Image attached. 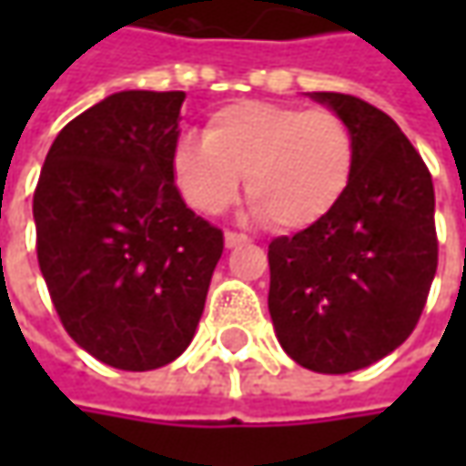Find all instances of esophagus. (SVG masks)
I'll return each instance as SVG.
<instances>
[{
	"instance_id": "34e87169",
	"label": "esophagus",
	"mask_w": 466,
	"mask_h": 466,
	"mask_svg": "<svg viewBox=\"0 0 466 466\" xmlns=\"http://www.w3.org/2000/svg\"><path fill=\"white\" fill-rule=\"evenodd\" d=\"M248 241L246 233H236V230H225V246L233 248V246H241V243Z\"/></svg>"
}]
</instances>
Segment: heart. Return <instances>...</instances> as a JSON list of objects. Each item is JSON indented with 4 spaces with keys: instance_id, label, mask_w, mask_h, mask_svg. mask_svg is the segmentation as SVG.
<instances>
[{
    "instance_id": "b5f03b06",
    "label": "heart",
    "mask_w": 466,
    "mask_h": 466,
    "mask_svg": "<svg viewBox=\"0 0 466 466\" xmlns=\"http://www.w3.org/2000/svg\"><path fill=\"white\" fill-rule=\"evenodd\" d=\"M170 173L184 202L205 215L233 205L246 176L257 215L282 230H303L348 194L355 137L329 108L238 100L207 118L202 139H178Z\"/></svg>"
}]
</instances>
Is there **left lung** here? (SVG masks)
Here are the masks:
<instances>
[{
	"instance_id": "8db88e82",
	"label": "left lung",
	"mask_w": 466,
	"mask_h": 466,
	"mask_svg": "<svg viewBox=\"0 0 466 466\" xmlns=\"http://www.w3.org/2000/svg\"><path fill=\"white\" fill-rule=\"evenodd\" d=\"M348 121V194L269 243V316L282 350L316 373L381 360L418 327L439 267L431 170L397 121L345 93H313Z\"/></svg>"
}]
</instances>
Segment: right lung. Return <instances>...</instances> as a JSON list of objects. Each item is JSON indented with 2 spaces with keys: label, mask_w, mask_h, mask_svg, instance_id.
I'll use <instances>...</instances> for the list:
<instances>
[{
  "label": "right lung",
  "mask_w": 466,
  "mask_h": 466,
  "mask_svg": "<svg viewBox=\"0 0 466 466\" xmlns=\"http://www.w3.org/2000/svg\"><path fill=\"white\" fill-rule=\"evenodd\" d=\"M187 93L124 90L72 118L33 194L35 251L66 334L118 370L168 366L205 311L223 230L170 173Z\"/></svg>",
  "instance_id": "1"
}]
</instances>
